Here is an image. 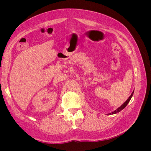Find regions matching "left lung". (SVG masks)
I'll use <instances>...</instances> for the list:
<instances>
[{
	"instance_id": "left-lung-1",
	"label": "left lung",
	"mask_w": 151,
	"mask_h": 151,
	"mask_svg": "<svg viewBox=\"0 0 151 151\" xmlns=\"http://www.w3.org/2000/svg\"><path fill=\"white\" fill-rule=\"evenodd\" d=\"M133 93H134V91H133V92L132 93V94L130 95V96L129 97V99L127 100L124 104L120 106V107H119L117 109H116V110H114V111H113L112 113H109V114H108V115H111V114H116V113H119L121 110H122L123 109H124L125 107H126V106L128 105V104L129 103V101H130V100H131V99H132V96H133Z\"/></svg>"
}]
</instances>
